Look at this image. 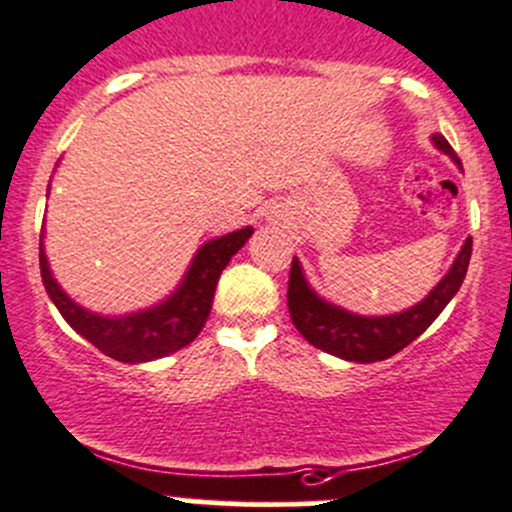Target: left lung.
<instances>
[{"label":"left lung","mask_w":512,"mask_h":512,"mask_svg":"<svg viewBox=\"0 0 512 512\" xmlns=\"http://www.w3.org/2000/svg\"><path fill=\"white\" fill-rule=\"evenodd\" d=\"M433 144L440 151H445L450 159L458 161L453 146L448 144L445 136L435 134ZM470 251H473V239L468 236L448 276L428 293L426 301L408 308V311L396 313V316L381 318L353 316V313L343 311V308L323 303L308 288V283L303 281L301 266L293 258L291 273H288V311H291L293 326L311 346L333 353L338 358H346V361L373 363L391 358L393 353H398L408 343L416 341L430 323L440 316V311L448 306L450 298L458 293L465 271H468Z\"/></svg>","instance_id":"left-lung-1"}]
</instances>
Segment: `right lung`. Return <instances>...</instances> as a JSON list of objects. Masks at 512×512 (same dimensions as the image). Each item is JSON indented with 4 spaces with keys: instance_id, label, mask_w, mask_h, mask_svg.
<instances>
[{
    "instance_id": "1",
    "label": "right lung",
    "mask_w": 512,
    "mask_h": 512,
    "mask_svg": "<svg viewBox=\"0 0 512 512\" xmlns=\"http://www.w3.org/2000/svg\"><path fill=\"white\" fill-rule=\"evenodd\" d=\"M251 234H254V229H241L209 241L196 254L184 283L169 301L151 308V311H141L124 318L94 316V313L79 308L52 278L42 244H39V268H42L44 288L52 296L54 306L67 318L69 326L82 333L91 346L124 363L154 361V358L169 356V353L189 346L199 336L206 318H209L221 271L231 261V256L249 241Z\"/></svg>"
}]
</instances>
